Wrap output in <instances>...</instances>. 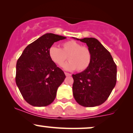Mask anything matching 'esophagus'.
Here are the masks:
<instances>
[{"mask_svg": "<svg viewBox=\"0 0 133 133\" xmlns=\"http://www.w3.org/2000/svg\"><path fill=\"white\" fill-rule=\"evenodd\" d=\"M64 74L66 76H71V74H69V73H68V72H64Z\"/></svg>", "mask_w": 133, "mask_h": 133, "instance_id": "obj_1", "label": "esophagus"}]
</instances>
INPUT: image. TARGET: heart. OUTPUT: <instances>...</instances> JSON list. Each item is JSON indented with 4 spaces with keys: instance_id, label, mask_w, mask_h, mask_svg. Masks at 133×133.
<instances>
[{
    "instance_id": "1",
    "label": "heart",
    "mask_w": 133,
    "mask_h": 133,
    "mask_svg": "<svg viewBox=\"0 0 133 133\" xmlns=\"http://www.w3.org/2000/svg\"><path fill=\"white\" fill-rule=\"evenodd\" d=\"M48 54L51 61L59 66L64 65L68 57L69 62L64 68L68 71L76 69L78 72L84 71L92 61V54L89 49L74 41L63 42L61 49L54 45L50 47Z\"/></svg>"
}]
</instances>
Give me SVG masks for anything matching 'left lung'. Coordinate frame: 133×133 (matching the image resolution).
<instances>
[{
    "label": "left lung",
    "mask_w": 133,
    "mask_h": 133,
    "mask_svg": "<svg viewBox=\"0 0 133 133\" xmlns=\"http://www.w3.org/2000/svg\"><path fill=\"white\" fill-rule=\"evenodd\" d=\"M76 39L87 44L92 54V61L84 71L72 74L74 97L82 106H99L115 87L117 66L110 52L95 38Z\"/></svg>",
    "instance_id": "1"
}]
</instances>
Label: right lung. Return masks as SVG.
I'll list each match as a JSON object with an SVG mask.
<instances>
[{"label":"right lung","instance_id":"right-lung-1","mask_svg":"<svg viewBox=\"0 0 133 133\" xmlns=\"http://www.w3.org/2000/svg\"><path fill=\"white\" fill-rule=\"evenodd\" d=\"M65 37L47 33L25 47L16 64V84L27 103L33 106L49 105L65 76L53 63L48 51L54 42Z\"/></svg>","mask_w":133,"mask_h":133}]
</instances>
